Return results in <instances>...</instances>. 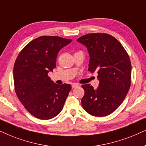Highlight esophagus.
<instances>
[{
  "mask_svg": "<svg viewBox=\"0 0 146 146\" xmlns=\"http://www.w3.org/2000/svg\"><path fill=\"white\" fill-rule=\"evenodd\" d=\"M79 86V85L77 84V83H73V84H72V88H75V87H77Z\"/></svg>",
  "mask_w": 146,
  "mask_h": 146,
  "instance_id": "34e87169",
  "label": "esophagus"
}]
</instances>
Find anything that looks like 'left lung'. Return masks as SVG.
I'll return each mask as SVG.
<instances>
[{
    "mask_svg": "<svg viewBox=\"0 0 146 146\" xmlns=\"http://www.w3.org/2000/svg\"><path fill=\"white\" fill-rule=\"evenodd\" d=\"M87 47L88 71L97 72L99 86L82 85L84 110L91 115L104 117L111 113L123 102L131 85V65L121 44L106 33H91L77 40Z\"/></svg>",
    "mask_w": 146,
    "mask_h": 146,
    "instance_id": "obj_1",
    "label": "left lung"
}]
</instances>
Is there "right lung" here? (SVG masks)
I'll return each mask as SVG.
<instances>
[{
	"label": "right lung",
	"instance_id": "right-lung-1",
	"mask_svg": "<svg viewBox=\"0 0 146 146\" xmlns=\"http://www.w3.org/2000/svg\"><path fill=\"white\" fill-rule=\"evenodd\" d=\"M72 41L56 36H41L21 50L13 69L17 96L26 110L36 118L50 119L61 111L69 84L57 85L48 77L56 67L59 51Z\"/></svg>",
	"mask_w": 146,
	"mask_h": 146
}]
</instances>
